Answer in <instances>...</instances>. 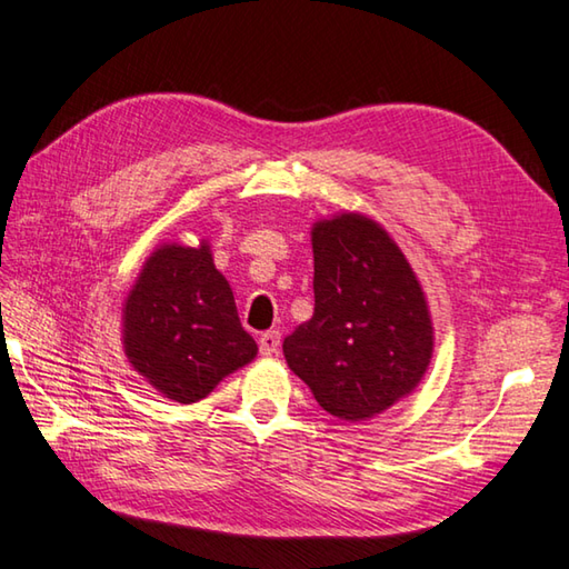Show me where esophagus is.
Returning <instances> with one entry per match:
<instances>
[{
	"instance_id": "obj_1",
	"label": "esophagus",
	"mask_w": 569,
	"mask_h": 569,
	"mask_svg": "<svg viewBox=\"0 0 569 569\" xmlns=\"http://www.w3.org/2000/svg\"><path fill=\"white\" fill-rule=\"evenodd\" d=\"M281 349V331H266L261 333V339H258V351L263 356H273Z\"/></svg>"
}]
</instances>
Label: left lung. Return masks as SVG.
Masks as SVG:
<instances>
[{
    "label": "left lung",
    "mask_w": 569,
    "mask_h": 569,
    "mask_svg": "<svg viewBox=\"0 0 569 569\" xmlns=\"http://www.w3.org/2000/svg\"><path fill=\"white\" fill-rule=\"evenodd\" d=\"M313 316L283 353L316 401L346 421L411 393L431 359V319L399 246L373 220L343 213L313 226Z\"/></svg>",
    "instance_id": "8db88e82"
}]
</instances>
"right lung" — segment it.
Listing matches in <instances>:
<instances>
[{"instance_id": "add662e5", "label": "right lung", "mask_w": 569, "mask_h": 569, "mask_svg": "<svg viewBox=\"0 0 569 569\" xmlns=\"http://www.w3.org/2000/svg\"><path fill=\"white\" fill-rule=\"evenodd\" d=\"M258 351L208 246H162L124 303V353L168 399L192 403Z\"/></svg>"}]
</instances>
